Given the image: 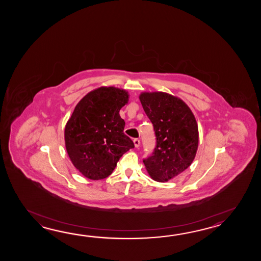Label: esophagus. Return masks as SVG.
<instances>
[{
	"mask_svg": "<svg viewBox=\"0 0 261 261\" xmlns=\"http://www.w3.org/2000/svg\"><path fill=\"white\" fill-rule=\"evenodd\" d=\"M133 143H134L135 147H136V148H138L139 146H140V140H139V139L135 138L133 140Z\"/></svg>",
	"mask_w": 261,
	"mask_h": 261,
	"instance_id": "1",
	"label": "esophagus"
}]
</instances>
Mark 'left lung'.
I'll return each instance as SVG.
<instances>
[{"instance_id": "left-lung-1", "label": "left lung", "mask_w": 261, "mask_h": 261, "mask_svg": "<svg viewBox=\"0 0 261 261\" xmlns=\"http://www.w3.org/2000/svg\"><path fill=\"white\" fill-rule=\"evenodd\" d=\"M140 100L153 124L155 146L144 164L152 179L165 182L188 169L198 149L194 115L183 100L164 92H144Z\"/></svg>"}]
</instances>
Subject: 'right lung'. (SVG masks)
Listing matches in <instances>:
<instances>
[{"mask_svg": "<svg viewBox=\"0 0 261 261\" xmlns=\"http://www.w3.org/2000/svg\"><path fill=\"white\" fill-rule=\"evenodd\" d=\"M128 92L114 87L86 95L75 106L65 127V145L73 166L89 179L108 177L123 154L134 147L124 133L119 110Z\"/></svg>", "mask_w": 261, "mask_h": 261, "instance_id": "add662e5", "label": "right lung"}]
</instances>
